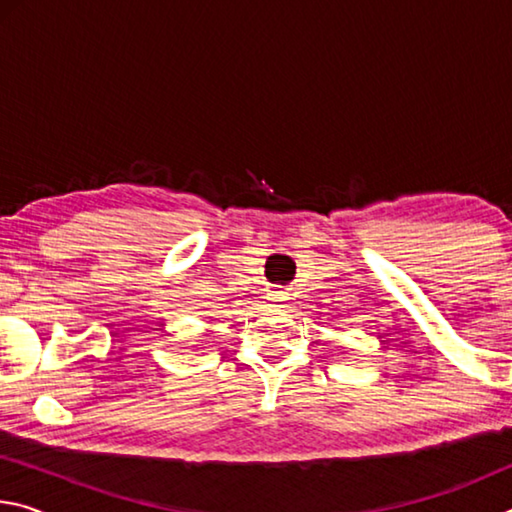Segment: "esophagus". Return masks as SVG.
Returning a JSON list of instances; mask_svg holds the SVG:
<instances>
[{"mask_svg": "<svg viewBox=\"0 0 512 512\" xmlns=\"http://www.w3.org/2000/svg\"><path fill=\"white\" fill-rule=\"evenodd\" d=\"M271 300L273 302H284V300H287V293H284V291H273L271 293Z\"/></svg>", "mask_w": 512, "mask_h": 512, "instance_id": "34e87169", "label": "esophagus"}]
</instances>
